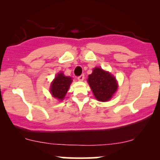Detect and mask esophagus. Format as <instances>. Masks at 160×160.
<instances>
[{"mask_svg": "<svg viewBox=\"0 0 160 160\" xmlns=\"http://www.w3.org/2000/svg\"><path fill=\"white\" fill-rule=\"evenodd\" d=\"M78 79L79 81H82V80H84V75H83V74L80 75V76H79V77H78Z\"/></svg>", "mask_w": 160, "mask_h": 160, "instance_id": "obj_1", "label": "esophagus"}]
</instances>
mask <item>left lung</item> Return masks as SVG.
<instances>
[{
    "mask_svg": "<svg viewBox=\"0 0 160 160\" xmlns=\"http://www.w3.org/2000/svg\"><path fill=\"white\" fill-rule=\"evenodd\" d=\"M87 81L95 98L100 102L109 101L118 88L114 77L101 68L93 69L92 73L89 75Z\"/></svg>",
    "mask_w": 160,
    "mask_h": 160,
    "instance_id": "obj_1",
    "label": "left lung"
}]
</instances>
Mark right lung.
Returning <instances> with one entry per match:
<instances>
[{"label":"right lung","mask_w":160,"mask_h":160,"mask_svg":"<svg viewBox=\"0 0 160 160\" xmlns=\"http://www.w3.org/2000/svg\"><path fill=\"white\" fill-rule=\"evenodd\" d=\"M72 82L71 77H66L62 72L56 75L53 81L51 82L50 91L51 94L54 98L59 101L63 100L66 93L68 91L70 85Z\"/></svg>","instance_id":"obj_1"}]
</instances>
